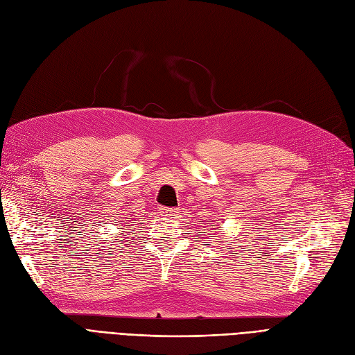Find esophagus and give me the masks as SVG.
Instances as JSON below:
<instances>
[{"mask_svg": "<svg viewBox=\"0 0 355 355\" xmlns=\"http://www.w3.org/2000/svg\"><path fill=\"white\" fill-rule=\"evenodd\" d=\"M162 212H164V216H176L179 210L173 207H164L162 209Z\"/></svg>", "mask_w": 355, "mask_h": 355, "instance_id": "34e87169", "label": "esophagus"}]
</instances>
